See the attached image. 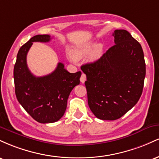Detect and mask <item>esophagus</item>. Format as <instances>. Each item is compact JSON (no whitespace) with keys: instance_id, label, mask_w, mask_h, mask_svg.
Segmentation results:
<instances>
[{"instance_id":"esophagus-1","label":"esophagus","mask_w":159,"mask_h":159,"mask_svg":"<svg viewBox=\"0 0 159 159\" xmlns=\"http://www.w3.org/2000/svg\"><path fill=\"white\" fill-rule=\"evenodd\" d=\"M80 80H81V83H84L85 81H86V75L82 73L81 76V78H80Z\"/></svg>"}]
</instances>
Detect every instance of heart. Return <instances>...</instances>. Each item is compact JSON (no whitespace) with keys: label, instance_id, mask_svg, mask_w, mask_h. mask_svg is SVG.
I'll use <instances>...</instances> for the list:
<instances>
[{"label":"heart","instance_id":"1","mask_svg":"<svg viewBox=\"0 0 159 159\" xmlns=\"http://www.w3.org/2000/svg\"><path fill=\"white\" fill-rule=\"evenodd\" d=\"M102 50L103 47L101 44L96 45L94 43H87L77 48L73 49L71 52V54L74 59L80 60L91 53L90 59L92 61H95L100 57L102 53Z\"/></svg>","mask_w":159,"mask_h":159}]
</instances>
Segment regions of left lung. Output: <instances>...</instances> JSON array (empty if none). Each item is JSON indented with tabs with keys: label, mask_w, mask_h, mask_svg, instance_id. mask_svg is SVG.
Wrapping results in <instances>:
<instances>
[{
	"label": "left lung",
	"mask_w": 159,
	"mask_h": 159,
	"mask_svg": "<svg viewBox=\"0 0 159 159\" xmlns=\"http://www.w3.org/2000/svg\"><path fill=\"white\" fill-rule=\"evenodd\" d=\"M115 45L98 61L81 67L91 111L96 117L115 120L138 102L143 92L146 64L141 45L125 30L113 34Z\"/></svg>",
	"instance_id": "8db88e82"
}]
</instances>
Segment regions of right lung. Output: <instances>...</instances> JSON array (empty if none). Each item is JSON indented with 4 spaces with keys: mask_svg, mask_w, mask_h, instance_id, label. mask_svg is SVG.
<instances>
[{
    "mask_svg": "<svg viewBox=\"0 0 159 159\" xmlns=\"http://www.w3.org/2000/svg\"><path fill=\"white\" fill-rule=\"evenodd\" d=\"M47 34L32 37L19 49L13 71L16 96L25 111L40 123L58 121L64 114L71 91L80 84L81 72L70 73L62 63L54 72L36 77L29 70L27 54L33 43H48Z\"/></svg>",
    "mask_w": 159,
    "mask_h": 159,
    "instance_id": "add662e5",
    "label": "right lung"
}]
</instances>
